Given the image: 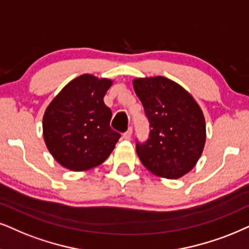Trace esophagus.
I'll list each match as a JSON object with an SVG mask.
<instances>
[{"instance_id":"obj_1","label":"esophagus","mask_w":249,"mask_h":249,"mask_svg":"<svg viewBox=\"0 0 249 249\" xmlns=\"http://www.w3.org/2000/svg\"><path fill=\"white\" fill-rule=\"evenodd\" d=\"M132 132H133V130H132V127H128V130L125 132L124 134H123V137H124V139L126 140H130L131 137H132Z\"/></svg>"}]
</instances>
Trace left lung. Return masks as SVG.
Segmentation results:
<instances>
[{
	"label": "left lung",
	"mask_w": 249,
	"mask_h": 249,
	"mask_svg": "<svg viewBox=\"0 0 249 249\" xmlns=\"http://www.w3.org/2000/svg\"><path fill=\"white\" fill-rule=\"evenodd\" d=\"M149 122V138L137 141L141 163L154 175L177 179L190 172L203 152L206 122L188 92L164 77L133 80Z\"/></svg>",
	"instance_id": "obj_1"
}]
</instances>
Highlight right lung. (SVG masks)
<instances>
[{
    "label": "right lung",
    "instance_id": "1",
    "mask_svg": "<svg viewBox=\"0 0 249 249\" xmlns=\"http://www.w3.org/2000/svg\"><path fill=\"white\" fill-rule=\"evenodd\" d=\"M109 79L83 74L70 81L43 115V139L54 159L72 171L95 168L108 159L121 134L110 127L103 97Z\"/></svg>",
    "mask_w": 249,
    "mask_h": 249
}]
</instances>
